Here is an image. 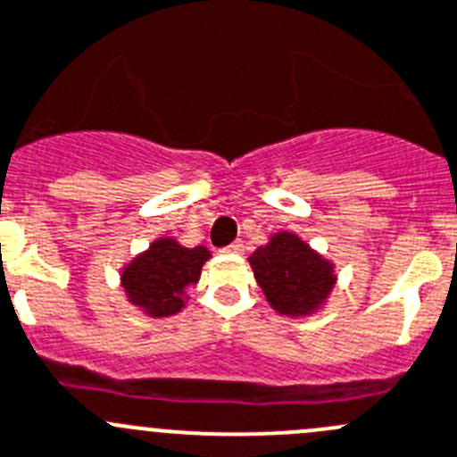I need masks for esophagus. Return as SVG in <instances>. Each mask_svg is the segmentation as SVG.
<instances>
[{
	"label": "esophagus",
	"instance_id": "obj_1",
	"mask_svg": "<svg viewBox=\"0 0 457 457\" xmlns=\"http://www.w3.org/2000/svg\"><path fill=\"white\" fill-rule=\"evenodd\" d=\"M243 250H245L243 241H234V243H229L228 247H225V252H229V254H243Z\"/></svg>",
	"mask_w": 457,
	"mask_h": 457
}]
</instances>
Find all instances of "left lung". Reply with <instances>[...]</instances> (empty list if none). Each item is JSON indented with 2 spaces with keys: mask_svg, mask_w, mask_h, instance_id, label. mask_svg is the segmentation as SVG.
<instances>
[{
  "mask_svg": "<svg viewBox=\"0 0 457 457\" xmlns=\"http://www.w3.org/2000/svg\"><path fill=\"white\" fill-rule=\"evenodd\" d=\"M252 272L278 314H310L321 308L335 286L330 261L292 232H277L250 256Z\"/></svg>",
  "mask_w": 457,
  "mask_h": 457,
  "instance_id": "left-lung-1",
  "label": "left lung"
}]
</instances>
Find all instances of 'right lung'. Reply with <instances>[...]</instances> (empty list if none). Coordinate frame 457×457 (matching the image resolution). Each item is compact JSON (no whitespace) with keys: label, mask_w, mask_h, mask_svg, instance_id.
Here are the masks:
<instances>
[{"label":"right lung","mask_w":457,"mask_h":457,"mask_svg":"<svg viewBox=\"0 0 457 457\" xmlns=\"http://www.w3.org/2000/svg\"><path fill=\"white\" fill-rule=\"evenodd\" d=\"M207 259V247H183L176 238H158L122 270V287L149 317H170L185 308V292L198 283Z\"/></svg>","instance_id":"add662e5"}]
</instances>
